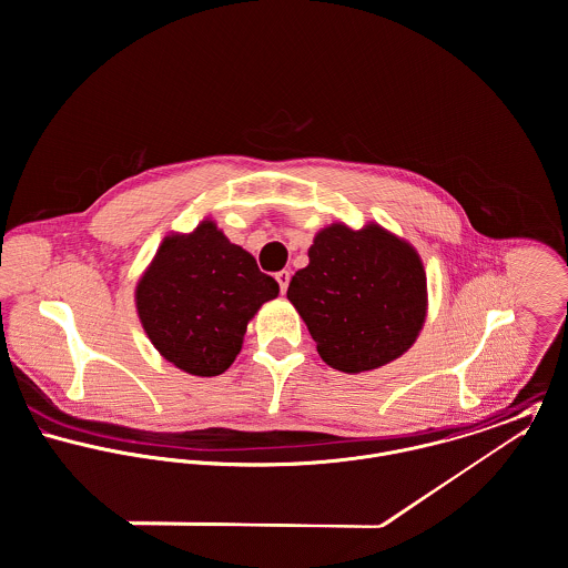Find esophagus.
I'll return each mask as SVG.
<instances>
[{
    "mask_svg": "<svg viewBox=\"0 0 568 568\" xmlns=\"http://www.w3.org/2000/svg\"><path fill=\"white\" fill-rule=\"evenodd\" d=\"M290 270H281V272H276V281H278V287H281V292L285 294L287 292V285H290Z\"/></svg>",
    "mask_w": 568,
    "mask_h": 568,
    "instance_id": "esophagus-1",
    "label": "esophagus"
}]
</instances>
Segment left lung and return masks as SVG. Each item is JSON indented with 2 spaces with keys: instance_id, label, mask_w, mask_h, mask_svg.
Listing matches in <instances>:
<instances>
[{
  "instance_id": "8db88e82",
  "label": "left lung",
  "mask_w": 568,
  "mask_h": 568,
  "mask_svg": "<svg viewBox=\"0 0 568 568\" xmlns=\"http://www.w3.org/2000/svg\"><path fill=\"white\" fill-rule=\"evenodd\" d=\"M287 298L321 357L344 373L404 355L426 321V272L417 250L377 224L323 227Z\"/></svg>"
}]
</instances>
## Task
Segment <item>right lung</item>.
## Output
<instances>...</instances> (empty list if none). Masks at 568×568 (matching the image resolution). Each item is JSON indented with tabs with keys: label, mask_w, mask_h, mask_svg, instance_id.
I'll return each mask as SVG.
<instances>
[{
	"label": "right lung",
	"mask_w": 568,
	"mask_h": 568,
	"mask_svg": "<svg viewBox=\"0 0 568 568\" xmlns=\"http://www.w3.org/2000/svg\"><path fill=\"white\" fill-rule=\"evenodd\" d=\"M278 296L250 252L230 243L215 222L171 234L135 287L140 323L178 368L213 377L241 351L250 318Z\"/></svg>",
	"instance_id": "add662e5"
}]
</instances>
